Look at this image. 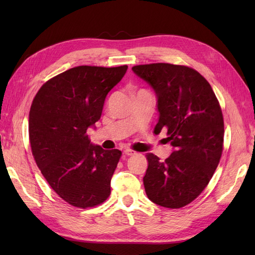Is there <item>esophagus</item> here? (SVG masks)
<instances>
[{"label":"esophagus","mask_w":255,"mask_h":255,"mask_svg":"<svg viewBox=\"0 0 255 255\" xmlns=\"http://www.w3.org/2000/svg\"><path fill=\"white\" fill-rule=\"evenodd\" d=\"M125 153L127 154V155H128V156H132V155H135V154H136L135 151L130 150V149H126V150H125Z\"/></svg>","instance_id":"obj_1"}]
</instances>
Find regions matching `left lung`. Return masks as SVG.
Segmentation results:
<instances>
[{
	"mask_svg": "<svg viewBox=\"0 0 255 255\" xmlns=\"http://www.w3.org/2000/svg\"><path fill=\"white\" fill-rule=\"evenodd\" d=\"M132 70L156 95L159 116L154 133L167 129L166 139L173 146L165 161L146 153L145 194L157 205L183 207L201 194L219 164L225 135L219 102L195 69L157 63Z\"/></svg>",
	"mask_w": 255,
	"mask_h": 255,
	"instance_id": "8db88e82",
	"label": "left lung"
}]
</instances>
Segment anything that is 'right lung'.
<instances>
[{
    "instance_id": "right-lung-1",
    "label": "right lung",
    "mask_w": 255,
    "mask_h": 255,
    "mask_svg": "<svg viewBox=\"0 0 255 255\" xmlns=\"http://www.w3.org/2000/svg\"><path fill=\"white\" fill-rule=\"evenodd\" d=\"M128 66H79L54 76L35 96L28 135L33 156L52 189L80 208L103 203L121 151L92 144L87 129L100 120L107 94Z\"/></svg>"
}]
</instances>
